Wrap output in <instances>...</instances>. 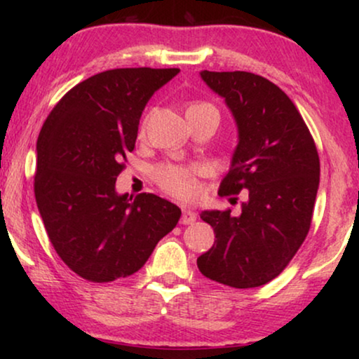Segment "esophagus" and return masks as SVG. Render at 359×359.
I'll list each match as a JSON object with an SVG mask.
<instances>
[{"mask_svg":"<svg viewBox=\"0 0 359 359\" xmlns=\"http://www.w3.org/2000/svg\"><path fill=\"white\" fill-rule=\"evenodd\" d=\"M196 219H198V215L193 209L189 208H183V215H181V224L184 225H189V224H194Z\"/></svg>","mask_w":359,"mask_h":359,"instance_id":"obj_1","label":"esophagus"}]
</instances>
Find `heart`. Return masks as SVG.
I'll list each match as a JSON object with an SVG mask.
<instances>
[{
	"label": "heart",
	"mask_w": 359,
	"mask_h": 359,
	"mask_svg": "<svg viewBox=\"0 0 359 359\" xmlns=\"http://www.w3.org/2000/svg\"><path fill=\"white\" fill-rule=\"evenodd\" d=\"M196 106H205V104H193L189 107ZM156 178L158 183L165 191L170 194L176 196L181 199H193L198 196V181H196V170L186 168V166H175L168 165L163 166L156 171Z\"/></svg>",
	"instance_id": "b5f03b06"
}]
</instances>
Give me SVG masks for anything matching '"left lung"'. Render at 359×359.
Masks as SVG:
<instances>
[{
	"instance_id": "obj_1",
	"label": "left lung",
	"mask_w": 359,
	"mask_h": 359,
	"mask_svg": "<svg viewBox=\"0 0 359 359\" xmlns=\"http://www.w3.org/2000/svg\"><path fill=\"white\" fill-rule=\"evenodd\" d=\"M237 126V147L220 196L247 191L240 215L203 210L215 242L198 258L205 278L248 289L278 276L307 237L320 161L302 116L281 88L248 72L199 73Z\"/></svg>"
}]
</instances>
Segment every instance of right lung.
I'll return each mask as SVG.
<instances>
[{
    "mask_svg": "<svg viewBox=\"0 0 359 359\" xmlns=\"http://www.w3.org/2000/svg\"><path fill=\"white\" fill-rule=\"evenodd\" d=\"M178 68H116L58 101L37 139L34 193L47 235L72 271L109 283L144 266L181 209L160 196L116 191L147 102Z\"/></svg>",
    "mask_w": 359,
    "mask_h": 359,
    "instance_id": "right-lung-1",
    "label": "right lung"
}]
</instances>
